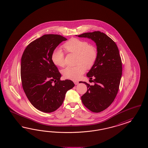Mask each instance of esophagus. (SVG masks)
Segmentation results:
<instances>
[{"label": "esophagus", "instance_id": "1", "mask_svg": "<svg viewBox=\"0 0 148 148\" xmlns=\"http://www.w3.org/2000/svg\"><path fill=\"white\" fill-rule=\"evenodd\" d=\"M74 83L75 85H77L79 83V82L78 81H74Z\"/></svg>", "mask_w": 148, "mask_h": 148}]
</instances>
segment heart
Instances as JSON below:
<instances>
[{
	"mask_svg": "<svg viewBox=\"0 0 148 148\" xmlns=\"http://www.w3.org/2000/svg\"><path fill=\"white\" fill-rule=\"evenodd\" d=\"M63 47L67 53L77 54L76 63L77 65L66 67L62 70V74L66 78L77 80L85 72L86 67L90 68L93 66L97 58V50L87 41L76 38L69 40ZM51 60L56 66H64L65 56L62 50L58 48L53 51Z\"/></svg>",
	"mask_w": 148,
	"mask_h": 148,
	"instance_id": "obj_1",
	"label": "heart"
}]
</instances>
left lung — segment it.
<instances>
[{
    "label": "left lung",
    "instance_id": "obj_1",
    "mask_svg": "<svg viewBox=\"0 0 148 148\" xmlns=\"http://www.w3.org/2000/svg\"><path fill=\"white\" fill-rule=\"evenodd\" d=\"M78 37L91 39L96 43L97 58L87 74L90 79H93L94 85L81 82L87 86L81 100L89 110L100 112L112 104L119 89L122 72L119 50L112 39L100 31L83 33Z\"/></svg>",
    "mask_w": 148,
    "mask_h": 148
}]
</instances>
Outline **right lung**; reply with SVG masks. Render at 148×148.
<instances>
[{
  "label": "right lung",
  "mask_w": 148,
  "mask_h": 148,
  "mask_svg": "<svg viewBox=\"0 0 148 148\" xmlns=\"http://www.w3.org/2000/svg\"><path fill=\"white\" fill-rule=\"evenodd\" d=\"M66 40L60 35L45 34L28 44L22 54V88L33 106L44 112L58 109L66 92L75 86L71 80L61 81V75L51 60L53 51Z\"/></svg>",
  "instance_id": "1"
}]
</instances>
